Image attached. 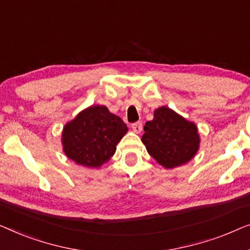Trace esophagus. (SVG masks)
Listing matches in <instances>:
<instances>
[{
	"label": "esophagus",
	"mask_w": 250,
	"mask_h": 250,
	"mask_svg": "<svg viewBox=\"0 0 250 250\" xmlns=\"http://www.w3.org/2000/svg\"><path fill=\"white\" fill-rule=\"evenodd\" d=\"M131 128H132L133 131L137 132V133H139L143 130V122L142 121L135 122V124L131 125Z\"/></svg>",
	"instance_id": "34e87169"
}]
</instances>
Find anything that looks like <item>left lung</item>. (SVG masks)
<instances>
[{
	"mask_svg": "<svg viewBox=\"0 0 250 250\" xmlns=\"http://www.w3.org/2000/svg\"><path fill=\"white\" fill-rule=\"evenodd\" d=\"M142 142L147 152L161 165L173 168L190 161L199 147L197 126L162 106L154 112V119L144 125Z\"/></svg>",
	"mask_w": 250,
	"mask_h": 250,
	"instance_id": "left-lung-1",
	"label": "left lung"
}]
</instances>
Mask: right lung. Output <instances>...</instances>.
Masks as SVG:
<instances>
[{
	"instance_id": "obj_1",
	"label": "right lung",
	"mask_w": 250,
	"mask_h": 250,
	"mask_svg": "<svg viewBox=\"0 0 250 250\" xmlns=\"http://www.w3.org/2000/svg\"><path fill=\"white\" fill-rule=\"evenodd\" d=\"M128 128L107 107L95 105L66 124L62 133L65 155L83 167H98L115 153V146Z\"/></svg>"
}]
</instances>
